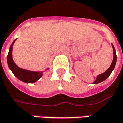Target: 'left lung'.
<instances>
[{
    "label": "left lung",
    "mask_w": 123,
    "mask_h": 123,
    "mask_svg": "<svg viewBox=\"0 0 123 123\" xmlns=\"http://www.w3.org/2000/svg\"><path fill=\"white\" fill-rule=\"evenodd\" d=\"M112 49H113V60H112V62L110 67L107 69V70L103 73L100 74L99 75H98L97 76V79L96 80L93 82L92 84H97V83H99V82H101L104 81L105 80H106L109 76H110V74H111L112 71L114 70L115 68V67L116 64V62H117V55H116V52H115V47L113 46V44H112Z\"/></svg>",
    "instance_id": "obj_1"
}]
</instances>
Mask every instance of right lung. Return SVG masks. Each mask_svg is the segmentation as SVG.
Instances as JSON below:
<instances>
[{
	"label": "right lung",
	"mask_w": 123,
	"mask_h": 123,
	"mask_svg": "<svg viewBox=\"0 0 123 123\" xmlns=\"http://www.w3.org/2000/svg\"><path fill=\"white\" fill-rule=\"evenodd\" d=\"M16 39L12 42V43L9 48V51L7 56V63L9 68L11 69L14 76L20 80L26 83H33L37 81L41 78L44 71H31V70L23 69L14 63L12 59V47ZM49 68L46 69L48 70Z\"/></svg>",
	"instance_id": "obj_1"
}]
</instances>
